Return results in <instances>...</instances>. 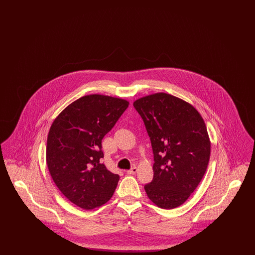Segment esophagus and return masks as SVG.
I'll return each mask as SVG.
<instances>
[{
  "mask_svg": "<svg viewBox=\"0 0 255 255\" xmlns=\"http://www.w3.org/2000/svg\"><path fill=\"white\" fill-rule=\"evenodd\" d=\"M136 171H137V168L133 166V168H131L130 170H127V171H126V173H127L128 175H133V174H135V173H136Z\"/></svg>",
  "mask_w": 255,
  "mask_h": 255,
  "instance_id": "esophagus-1",
  "label": "esophagus"
}]
</instances>
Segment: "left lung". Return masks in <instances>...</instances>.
<instances>
[{
	"label": "left lung",
	"mask_w": 255,
	"mask_h": 255,
	"mask_svg": "<svg viewBox=\"0 0 255 255\" xmlns=\"http://www.w3.org/2000/svg\"><path fill=\"white\" fill-rule=\"evenodd\" d=\"M150 137L154 177L144 185L158 207L182 206L202 181L210 157L206 124L192 105L158 93L133 102Z\"/></svg>",
	"instance_id": "left-lung-1"
}]
</instances>
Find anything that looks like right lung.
I'll list each match as a JSON object with an SVG mask.
<instances>
[{
	"label": "right lung",
	"mask_w": 255,
	"mask_h": 255,
	"mask_svg": "<svg viewBox=\"0 0 255 255\" xmlns=\"http://www.w3.org/2000/svg\"><path fill=\"white\" fill-rule=\"evenodd\" d=\"M128 105L122 98L85 96L63 110L49 129V174L62 194L83 209L104 205L117 188L120 176L99 161L101 141Z\"/></svg>",
	"instance_id": "obj_1"
}]
</instances>
